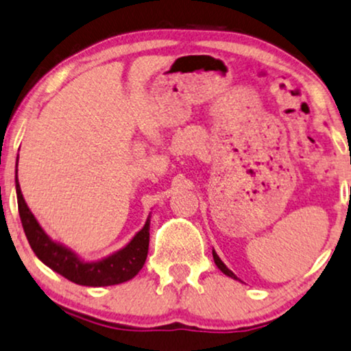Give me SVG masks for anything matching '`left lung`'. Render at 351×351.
<instances>
[{
	"label": "left lung",
	"mask_w": 351,
	"mask_h": 351,
	"mask_svg": "<svg viewBox=\"0 0 351 351\" xmlns=\"http://www.w3.org/2000/svg\"><path fill=\"white\" fill-rule=\"evenodd\" d=\"M213 261H215V263H216V267H218V268H219V270H221L224 275L231 276V278H234V280H239V278H237V276H236L234 274H232V271H231V270H229V268H228L226 265H224V263H223V261H221V258H219V257H218V254H216V252H215V249H213Z\"/></svg>",
	"instance_id": "obj_1"
}]
</instances>
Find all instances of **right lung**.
<instances>
[{
	"label": "right lung",
	"instance_id": "right-lung-1",
	"mask_svg": "<svg viewBox=\"0 0 351 351\" xmlns=\"http://www.w3.org/2000/svg\"><path fill=\"white\" fill-rule=\"evenodd\" d=\"M16 195L21 223H23L25 237H27L34 254L37 255L38 261L73 283L94 288L112 287V285H120L132 280L145 265L149 247L151 216H148L145 226L133 236V239L125 247L115 250L114 254L99 258V261H84L75 250L51 239L38 224L37 218L24 200L23 192H21L19 180H17V162Z\"/></svg>",
	"mask_w": 351,
	"mask_h": 351
}]
</instances>
